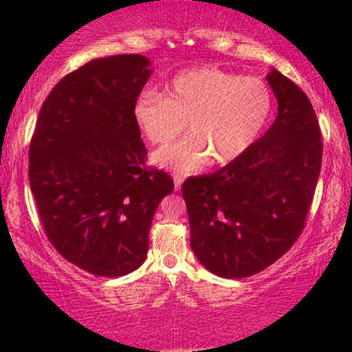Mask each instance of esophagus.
<instances>
[{"instance_id": "esophagus-1", "label": "esophagus", "mask_w": 352, "mask_h": 352, "mask_svg": "<svg viewBox=\"0 0 352 352\" xmlns=\"http://www.w3.org/2000/svg\"><path fill=\"white\" fill-rule=\"evenodd\" d=\"M182 182H184V177H182V175H173V184H175V190H180Z\"/></svg>"}]
</instances>
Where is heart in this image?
I'll list each match as a JSON object with an SVG mask.
<instances>
[{"label":"heart","instance_id":"1","mask_svg":"<svg viewBox=\"0 0 352 352\" xmlns=\"http://www.w3.org/2000/svg\"><path fill=\"white\" fill-rule=\"evenodd\" d=\"M273 111L270 87L258 78H243L200 67L175 76L164 98L145 92L135 100L134 120L153 145H168L188 125L182 142L153 153V162L177 173L235 162L252 147Z\"/></svg>","mask_w":352,"mask_h":352}]
</instances>
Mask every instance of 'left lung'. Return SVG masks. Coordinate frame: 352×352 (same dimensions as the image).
Instances as JSON below:
<instances>
[{
	"mask_svg": "<svg viewBox=\"0 0 352 352\" xmlns=\"http://www.w3.org/2000/svg\"><path fill=\"white\" fill-rule=\"evenodd\" d=\"M278 116L235 162L182 185L190 246L208 272L253 276L288 252L305 230L321 172L316 112L293 80L268 74Z\"/></svg>",
	"mask_w": 352,
	"mask_h": 352,
	"instance_id": "left-lung-1",
	"label": "left lung"
}]
</instances>
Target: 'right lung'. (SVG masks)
Segmentation results:
<instances>
[{
    "label": "right lung",
    "mask_w": 352,
    "mask_h": 352,
    "mask_svg": "<svg viewBox=\"0 0 352 352\" xmlns=\"http://www.w3.org/2000/svg\"><path fill=\"white\" fill-rule=\"evenodd\" d=\"M140 54L92 59L52 87L30 144V185L47 240L96 276L134 272L152 218L173 190L145 164L134 106L151 78Z\"/></svg>",
    "instance_id": "1"
}]
</instances>
